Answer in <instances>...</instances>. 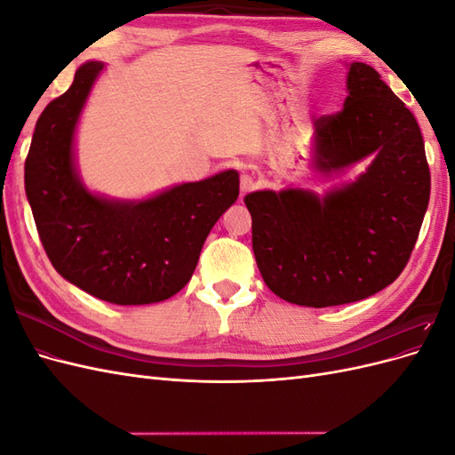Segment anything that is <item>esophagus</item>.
Masks as SVG:
<instances>
[{
  "label": "esophagus",
  "mask_w": 455,
  "mask_h": 455,
  "mask_svg": "<svg viewBox=\"0 0 455 455\" xmlns=\"http://www.w3.org/2000/svg\"><path fill=\"white\" fill-rule=\"evenodd\" d=\"M256 189V182L254 178L249 174H243L241 176V197H244L246 194H251V191Z\"/></svg>",
  "instance_id": "obj_1"
}]
</instances>
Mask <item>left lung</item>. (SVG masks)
Wrapping results in <instances>:
<instances>
[{"label": "left lung", "instance_id": "8db88e82", "mask_svg": "<svg viewBox=\"0 0 455 455\" xmlns=\"http://www.w3.org/2000/svg\"><path fill=\"white\" fill-rule=\"evenodd\" d=\"M347 91L339 112L315 121L316 164L339 171L374 156L366 172L323 201L301 189L244 197L261 277L296 306H343L389 286L408 264L429 204L431 172L414 114L368 64H351Z\"/></svg>", "mask_w": 455, "mask_h": 455}]
</instances>
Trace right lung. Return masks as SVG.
I'll return each instance as SVG.
<instances>
[{
  "instance_id": "right-lung-1",
  "label": "right lung",
  "mask_w": 455,
  "mask_h": 455,
  "mask_svg": "<svg viewBox=\"0 0 455 455\" xmlns=\"http://www.w3.org/2000/svg\"><path fill=\"white\" fill-rule=\"evenodd\" d=\"M102 62L41 112L24 186L41 244L66 281L116 306L163 301L191 279L216 220L239 197V174L220 172L140 203L91 196L74 171V129Z\"/></svg>"
}]
</instances>
